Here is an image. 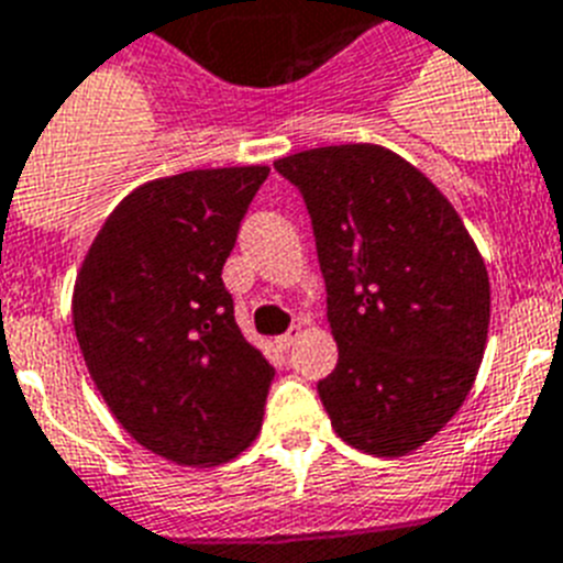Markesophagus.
<instances>
[{
  "label": "esophagus",
  "mask_w": 563,
  "mask_h": 563,
  "mask_svg": "<svg viewBox=\"0 0 563 563\" xmlns=\"http://www.w3.org/2000/svg\"><path fill=\"white\" fill-rule=\"evenodd\" d=\"M297 335H300V329H289V332H286V335H280L277 338V341H274V344H277V350H283V353H286V350H289L291 344H295L297 341Z\"/></svg>",
  "instance_id": "obj_1"
}]
</instances>
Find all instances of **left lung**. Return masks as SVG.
<instances>
[{"label": "left lung", "instance_id": "8db88e82", "mask_svg": "<svg viewBox=\"0 0 563 563\" xmlns=\"http://www.w3.org/2000/svg\"><path fill=\"white\" fill-rule=\"evenodd\" d=\"M274 170L303 196L338 364L318 396L364 454L405 456L460 410L488 335L486 263L463 219L401 155L341 144Z\"/></svg>", "mask_w": 563, "mask_h": 563}]
</instances>
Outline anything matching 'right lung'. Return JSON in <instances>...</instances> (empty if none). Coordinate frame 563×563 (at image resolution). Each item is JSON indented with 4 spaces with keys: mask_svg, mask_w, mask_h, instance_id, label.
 Masks as SVG:
<instances>
[{
    "mask_svg": "<svg viewBox=\"0 0 563 563\" xmlns=\"http://www.w3.org/2000/svg\"><path fill=\"white\" fill-rule=\"evenodd\" d=\"M268 167L155 178L91 242L71 297L89 376L132 440L178 465L254 442L274 367L242 338L222 266Z\"/></svg>",
    "mask_w": 563,
    "mask_h": 563,
    "instance_id": "right-lung-1",
    "label": "right lung"
}]
</instances>
